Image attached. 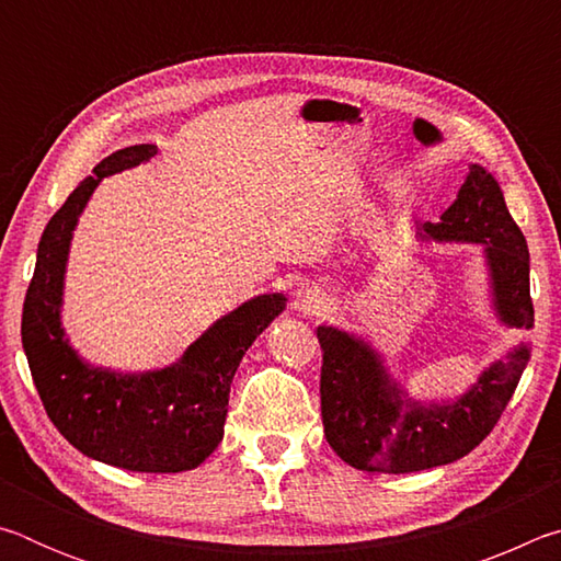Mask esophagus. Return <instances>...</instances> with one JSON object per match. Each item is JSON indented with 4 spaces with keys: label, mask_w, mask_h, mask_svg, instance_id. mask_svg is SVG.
Returning <instances> with one entry per match:
<instances>
[{
    "label": "esophagus",
    "mask_w": 561,
    "mask_h": 561,
    "mask_svg": "<svg viewBox=\"0 0 561 561\" xmlns=\"http://www.w3.org/2000/svg\"><path fill=\"white\" fill-rule=\"evenodd\" d=\"M324 304V294L317 287H299L291 297V309L299 311V314H319Z\"/></svg>",
    "instance_id": "obj_1"
}]
</instances>
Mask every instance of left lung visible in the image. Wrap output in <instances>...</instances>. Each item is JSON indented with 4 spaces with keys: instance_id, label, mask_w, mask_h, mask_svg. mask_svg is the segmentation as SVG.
Wrapping results in <instances>:
<instances>
[{
    "instance_id": "8db88e82",
    "label": "left lung",
    "mask_w": 561,
    "mask_h": 561,
    "mask_svg": "<svg viewBox=\"0 0 561 561\" xmlns=\"http://www.w3.org/2000/svg\"><path fill=\"white\" fill-rule=\"evenodd\" d=\"M421 242L480 244L488 297L507 329L535 327L529 299L527 240L505 205L495 175L470 163L465 183L438 222L417 225ZM321 366V421L331 448L356 470L403 474L455 462L488 438L525 371L531 348L519 341L505 358L482 368L455 398H413L366 336L317 327Z\"/></svg>"
}]
</instances>
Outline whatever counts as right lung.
Wrapping results in <instances>:
<instances>
[{"label":"right lung","instance_id":"add662e5","mask_svg":"<svg viewBox=\"0 0 561 561\" xmlns=\"http://www.w3.org/2000/svg\"><path fill=\"white\" fill-rule=\"evenodd\" d=\"M156 153L150 144L116 150L56 210L36 250L22 346L46 413L76 450L130 472H183L220 445L237 366L287 309V297L274 291L247 299L217 319L175 364L153 371L96 366L71 346L61 309L79 217L103 178L144 165Z\"/></svg>","mask_w":561,"mask_h":561}]
</instances>
